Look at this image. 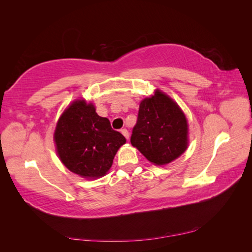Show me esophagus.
Instances as JSON below:
<instances>
[{
	"instance_id": "esophagus-1",
	"label": "esophagus",
	"mask_w": 252,
	"mask_h": 252,
	"mask_svg": "<svg viewBox=\"0 0 252 252\" xmlns=\"http://www.w3.org/2000/svg\"><path fill=\"white\" fill-rule=\"evenodd\" d=\"M121 132H122V134H123L124 136H125V138L128 140L129 139V132H128V130H127V129H122V130H121Z\"/></svg>"
}]
</instances>
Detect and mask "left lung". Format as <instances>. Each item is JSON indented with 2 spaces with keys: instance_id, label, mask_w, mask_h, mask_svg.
Instances as JSON below:
<instances>
[{
  "instance_id": "left-lung-1",
  "label": "left lung",
  "mask_w": 252,
  "mask_h": 252,
  "mask_svg": "<svg viewBox=\"0 0 252 252\" xmlns=\"http://www.w3.org/2000/svg\"><path fill=\"white\" fill-rule=\"evenodd\" d=\"M187 133L185 114L168 95L157 90L141 102L130 142L148 161L165 165L186 150Z\"/></svg>"
}]
</instances>
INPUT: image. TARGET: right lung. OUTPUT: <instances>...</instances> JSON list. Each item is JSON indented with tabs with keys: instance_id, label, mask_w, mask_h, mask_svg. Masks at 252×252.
<instances>
[{
	"instance_id": "obj_1",
	"label": "right lung",
	"mask_w": 252,
	"mask_h": 252,
	"mask_svg": "<svg viewBox=\"0 0 252 252\" xmlns=\"http://www.w3.org/2000/svg\"><path fill=\"white\" fill-rule=\"evenodd\" d=\"M58 155L68 169L83 178L106 174L126 139L113 130L93 104L75 101L61 116L55 131Z\"/></svg>"
}]
</instances>
